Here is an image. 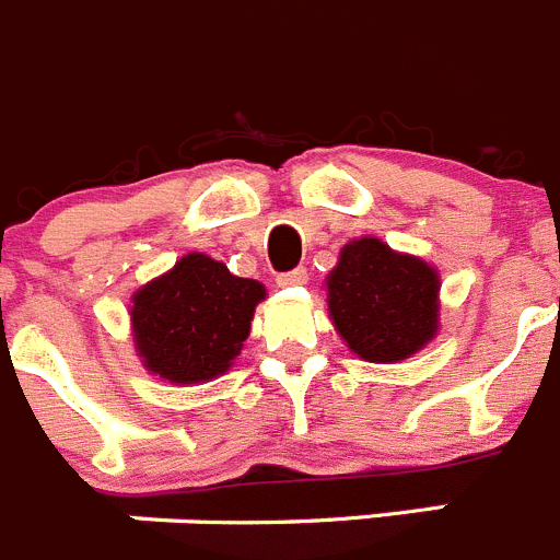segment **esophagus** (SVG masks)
Returning <instances> with one entry per match:
<instances>
[{
  "instance_id": "esophagus-1",
  "label": "esophagus",
  "mask_w": 560,
  "mask_h": 560,
  "mask_svg": "<svg viewBox=\"0 0 560 560\" xmlns=\"http://www.w3.org/2000/svg\"><path fill=\"white\" fill-rule=\"evenodd\" d=\"M307 283V271L302 266L296 269L283 271V275H277V285H283V289H291V285H305Z\"/></svg>"
}]
</instances>
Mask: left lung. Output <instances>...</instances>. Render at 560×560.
I'll return each instance as SVG.
<instances>
[{"instance_id":"1","label":"left lung","mask_w":560,"mask_h":560,"mask_svg":"<svg viewBox=\"0 0 560 560\" xmlns=\"http://www.w3.org/2000/svg\"><path fill=\"white\" fill-rule=\"evenodd\" d=\"M327 305L355 355L372 363L402 361L439 330V275L377 238L352 241L327 277Z\"/></svg>"}]
</instances>
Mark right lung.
<instances>
[{
  "label": "right lung",
  "mask_w": 560,
  "mask_h": 560,
  "mask_svg": "<svg viewBox=\"0 0 560 560\" xmlns=\"http://www.w3.org/2000/svg\"><path fill=\"white\" fill-rule=\"evenodd\" d=\"M264 296L258 280L230 275L208 255H186L132 296L138 355L172 383L210 381L241 352Z\"/></svg>",
  "instance_id": "obj_1"
}]
</instances>
